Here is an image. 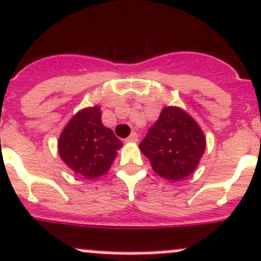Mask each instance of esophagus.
<instances>
[{
  "label": "esophagus",
  "instance_id": "esophagus-1",
  "mask_svg": "<svg viewBox=\"0 0 261 261\" xmlns=\"http://www.w3.org/2000/svg\"><path fill=\"white\" fill-rule=\"evenodd\" d=\"M139 140V135L136 133H133L127 139H126V142L127 143H136Z\"/></svg>",
  "mask_w": 261,
  "mask_h": 261
}]
</instances>
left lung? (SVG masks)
Here are the masks:
<instances>
[{"label": "left lung", "instance_id": "8db88e82", "mask_svg": "<svg viewBox=\"0 0 261 261\" xmlns=\"http://www.w3.org/2000/svg\"><path fill=\"white\" fill-rule=\"evenodd\" d=\"M139 148L155 174L179 181L196 171L206 149V138L188 112L169 106L162 109Z\"/></svg>", "mask_w": 261, "mask_h": 261}]
</instances>
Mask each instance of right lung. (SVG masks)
Wrapping results in <instances>:
<instances>
[{
  "label": "right lung",
  "instance_id": "obj_1",
  "mask_svg": "<svg viewBox=\"0 0 261 261\" xmlns=\"http://www.w3.org/2000/svg\"><path fill=\"white\" fill-rule=\"evenodd\" d=\"M122 143L101 122L99 106L79 111L68 121L58 140L65 165L84 179H96L109 171Z\"/></svg>",
  "mask_w": 261,
  "mask_h": 261
}]
</instances>
